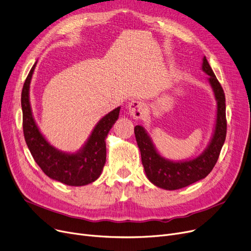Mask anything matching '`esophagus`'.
Listing matches in <instances>:
<instances>
[{
  "instance_id": "1",
  "label": "esophagus",
  "mask_w": 251,
  "mask_h": 251,
  "mask_svg": "<svg viewBox=\"0 0 251 251\" xmlns=\"http://www.w3.org/2000/svg\"><path fill=\"white\" fill-rule=\"evenodd\" d=\"M127 109L129 114L135 119H140L143 117V111H144L143 104L139 100H131L127 105Z\"/></svg>"
}]
</instances>
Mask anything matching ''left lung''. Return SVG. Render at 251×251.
I'll use <instances>...</instances> for the list:
<instances>
[{"label":"left lung","instance_id":"8db88e82","mask_svg":"<svg viewBox=\"0 0 251 251\" xmlns=\"http://www.w3.org/2000/svg\"><path fill=\"white\" fill-rule=\"evenodd\" d=\"M201 70L207 74L206 80L212 87L217 101V110L212 137L201 154L182 161L167 159L156 150L146 128L141 125H137L134 128L141 162L148 179L153 185L166 190L181 189L205 178L215 167L226 139L225 94L205 57L202 58Z\"/></svg>","mask_w":251,"mask_h":251}]
</instances>
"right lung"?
I'll return each mask as SVG.
<instances>
[{
  "mask_svg": "<svg viewBox=\"0 0 251 251\" xmlns=\"http://www.w3.org/2000/svg\"><path fill=\"white\" fill-rule=\"evenodd\" d=\"M37 61L24 82L21 95L23 133L35 163L52 180L69 186H84L101 174L107 156L105 137L119 118L121 107L104 115L96 124L83 146L75 152L55 148L39 130L30 104V83Z\"/></svg>",
  "mask_w": 251,
  "mask_h": 251,
  "instance_id": "obj_1",
  "label": "right lung"
}]
</instances>
